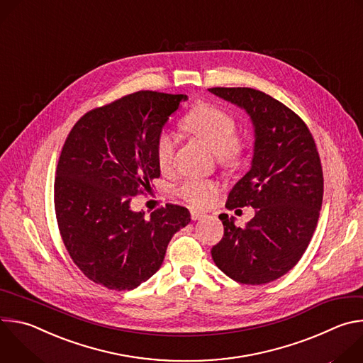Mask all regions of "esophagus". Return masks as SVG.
Wrapping results in <instances>:
<instances>
[{
  "mask_svg": "<svg viewBox=\"0 0 363 363\" xmlns=\"http://www.w3.org/2000/svg\"><path fill=\"white\" fill-rule=\"evenodd\" d=\"M203 217V213H199V211H191V220L196 221V220H201Z\"/></svg>",
  "mask_w": 363,
  "mask_h": 363,
  "instance_id": "34e87169",
  "label": "esophagus"
}]
</instances>
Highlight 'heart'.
<instances>
[{
  "mask_svg": "<svg viewBox=\"0 0 363 363\" xmlns=\"http://www.w3.org/2000/svg\"><path fill=\"white\" fill-rule=\"evenodd\" d=\"M182 128L195 135L217 153L218 164L225 169H235L244 160V143L237 138L238 126L235 118L210 103H202L194 108L182 121ZM155 160L161 171L172 167L175 155V138L162 129L155 138ZM177 195L195 208H202L213 202L218 192V185L210 179L189 178L182 181Z\"/></svg>",
  "mask_w": 363,
  "mask_h": 363,
  "instance_id": "1",
  "label": "heart"
}]
</instances>
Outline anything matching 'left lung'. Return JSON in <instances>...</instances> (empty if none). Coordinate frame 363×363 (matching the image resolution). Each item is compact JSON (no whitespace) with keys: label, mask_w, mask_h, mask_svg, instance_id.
<instances>
[{"label":"left lung","mask_w":363,"mask_h":363,"mask_svg":"<svg viewBox=\"0 0 363 363\" xmlns=\"http://www.w3.org/2000/svg\"><path fill=\"white\" fill-rule=\"evenodd\" d=\"M208 90L245 109L255 132L251 168L225 203L228 210L252 206L255 216L242 228L220 216L224 237L211 250L213 260L241 284H266L290 272L313 237L323 201L319 152L303 119L270 94Z\"/></svg>","instance_id":"obj_1"}]
</instances>
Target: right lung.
<instances>
[{"label":"right lung","instance_id":"obj_1","mask_svg":"<svg viewBox=\"0 0 363 363\" xmlns=\"http://www.w3.org/2000/svg\"><path fill=\"white\" fill-rule=\"evenodd\" d=\"M186 94L140 90L84 113L63 145L55 210L73 263L93 283L132 290L157 273L172 235L191 221L167 203L149 218L130 199L150 189L161 171L155 138Z\"/></svg>","mask_w":363,"mask_h":363}]
</instances>
